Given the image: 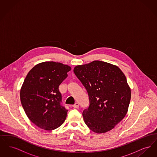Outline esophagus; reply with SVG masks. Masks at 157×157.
Listing matches in <instances>:
<instances>
[{
  "mask_svg": "<svg viewBox=\"0 0 157 157\" xmlns=\"http://www.w3.org/2000/svg\"><path fill=\"white\" fill-rule=\"evenodd\" d=\"M72 106L74 108H78L79 106V104L78 102H76L75 104L73 105Z\"/></svg>",
  "mask_w": 157,
  "mask_h": 157,
  "instance_id": "esophagus-1",
  "label": "esophagus"
}]
</instances>
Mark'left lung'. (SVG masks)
I'll return each mask as SVG.
<instances>
[{
  "mask_svg": "<svg viewBox=\"0 0 157 157\" xmlns=\"http://www.w3.org/2000/svg\"><path fill=\"white\" fill-rule=\"evenodd\" d=\"M76 76L86 90L90 106L83 110L84 122L98 134L112 129L127 114L131 90L119 67L100 60L74 67Z\"/></svg>",
  "mask_w": 157,
  "mask_h": 157,
  "instance_id": "8db88e82",
  "label": "left lung"
}]
</instances>
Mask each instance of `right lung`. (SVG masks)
Masks as SVG:
<instances>
[{
    "mask_svg": "<svg viewBox=\"0 0 157 157\" xmlns=\"http://www.w3.org/2000/svg\"><path fill=\"white\" fill-rule=\"evenodd\" d=\"M71 70L59 62H45L35 66L26 76L21 101L28 118L39 128L52 131L66 119L67 110L61 104L59 86Z\"/></svg>",
    "mask_w": 157,
    "mask_h": 157,
    "instance_id": "1",
    "label": "right lung"
}]
</instances>
